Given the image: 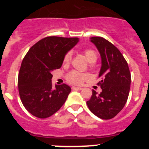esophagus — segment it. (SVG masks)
<instances>
[{
	"label": "esophagus",
	"mask_w": 149,
	"mask_h": 149,
	"mask_svg": "<svg viewBox=\"0 0 149 149\" xmlns=\"http://www.w3.org/2000/svg\"><path fill=\"white\" fill-rule=\"evenodd\" d=\"M72 89H73V90H81V89H83L82 87H76V86H72Z\"/></svg>",
	"instance_id": "esophagus-1"
}]
</instances>
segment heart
Instances as JSON below:
<instances>
[{
  "label": "heart",
  "instance_id": "obj_1",
  "mask_svg": "<svg viewBox=\"0 0 149 149\" xmlns=\"http://www.w3.org/2000/svg\"><path fill=\"white\" fill-rule=\"evenodd\" d=\"M84 54L86 56V60L90 63H93L97 60L98 58V54L95 50L87 49L84 51ZM72 60V54L71 52H68L64 56L63 58V63L64 64H68ZM89 77V74H84L78 72L77 71H72L69 73L66 74L67 81L72 84H75V85H80L82 84L85 81L88 80Z\"/></svg>",
  "mask_w": 149,
  "mask_h": 149
}]
</instances>
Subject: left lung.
<instances>
[{
	"instance_id": "8db88e82",
	"label": "left lung",
	"mask_w": 149,
	"mask_h": 149,
	"mask_svg": "<svg viewBox=\"0 0 149 149\" xmlns=\"http://www.w3.org/2000/svg\"><path fill=\"white\" fill-rule=\"evenodd\" d=\"M91 42L98 48L101 57V68L98 83L102 92L93 95L87 106L93 114L102 119L115 117L123 109L128 98L131 77L127 61L115 45L103 37L94 36Z\"/></svg>"
}]
</instances>
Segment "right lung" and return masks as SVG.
I'll list each match as a JSON object with an SVG mask.
<instances>
[{
	"label": "right lung",
	"instance_id": "1",
	"mask_svg": "<svg viewBox=\"0 0 149 149\" xmlns=\"http://www.w3.org/2000/svg\"><path fill=\"white\" fill-rule=\"evenodd\" d=\"M78 42V38L48 36L30 48L18 72L21 101L34 116L45 119L58 111L71 92L66 84L53 88L52 72L62 66L65 54Z\"/></svg>",
	"mask_w": 149,
	"mask_h": 149
}]
</instances>
